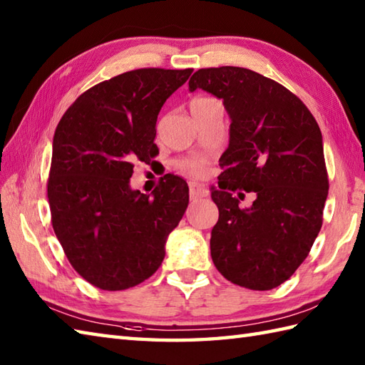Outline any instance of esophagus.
Returning <instances> with one entry per match:
<instances>
[{
    "instance_id": "34e87169",
    "label": "esophagus",
    "mask_w": 365,
    "mask_h": 365,
    "mask_svg": "<svg viewBox=\"0 0 365 365\" xmlns=\"http://www.w3.org/2000/svg\"><path fill=\"white\" fill-rule=\"evenodd\" d=\"M208 196V190L204 187V185H199V183H191L190 185V197L191 200H197V199H202Z\"/></svg>"
}]
</instances>
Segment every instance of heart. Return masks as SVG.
<instances>
[{"label":"heart","mask_w":365,"mask_h":365,"mask_svg":"<svg viewBox=\"0 0 365 365\" xmlns=\"http://www.w3.org/2000/svg\"><path fill=\"white\" fill-rule=\"evenodd\" d=\"M212 102H216L215 98L212 97H195L191 100L190 108L191 111L199 110V108L210 105ZM177 169L180 170L183 174H188L191 177H202L205 174V161L202 158H185L177 163Z\"/></svg>","instance_id":"obj_1"}]
</instances>
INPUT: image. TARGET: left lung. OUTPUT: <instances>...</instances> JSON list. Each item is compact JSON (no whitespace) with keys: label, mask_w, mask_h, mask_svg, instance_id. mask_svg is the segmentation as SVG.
Masks as SVG:
<instances>
[{"label":"left lung","mask_w":365,"mask_h":365,"mask_svg":"<svg viewBox=\"0 0 365 365\" xmlns=\"http://www.w3.org/2000/svg\"><path fill=\"white\" fill-rule=\"evenodd\" d=\"M188 84L221 98L232 120L220 190L212 188L220 210L210 238L215 267L245 289H274L304 262L322 229L329 183L319 123L289 89L250 68H199ZM237 189L258 195L250 209L231 196Z\"/></svg>","instance_id":"obj_1"}]
</instances>
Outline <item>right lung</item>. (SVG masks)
I'll list each match as a JSON object with an SVG mask.
<instances>
[{"instance_id":"add662e5","label":"right lung","mask_w":365,"mask_h":365,"mask_svg":"<svg viewBox=\"0 0 365 365\" xmlns=\"http://www.w3.org/2000/svg\"><path fill=\"white\" fill-rule=\"evenodd\" d=\"M192 68H138L75 100L53 138L46 192L51 224L71 265L102 290L150 277L188 207V185L166 174L152 195L130 188L133 163L158 155L157 118Z\"/></svg>"}]
</instances>
